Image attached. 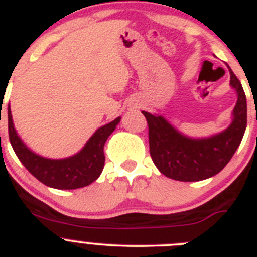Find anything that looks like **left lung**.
I'll list each match as a JSON object with an SVG mask.
<instances>
[{
    "mask_svg": "<svg viewBox=\"0 0 257 257\" xmlns=\"http://www.w3.org/2000/svg\"><path fill=\"white\" fill-rule=\"evenodd\" d=\"M230 84L238 96L233 121L229 128L214 137H184L164 117L142 111L149 124L150 155L164 175L180 182H197L214 177L229 163L243 138L247 124L246 94L232 70Z\"/></svg>",
    "mask_w": 257,
    "mask_h": 257,
    "instance_id": "1",
    "label": "left lung"
}]
</instances>
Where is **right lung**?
Wrapping results in <instances>:
<instances>
[{"mask_svg": "<svg viewBox=\"0 0 257 257\" xmlns=\"http://www.w3.org/2000/svg\"><path fill=\"white\" fill-rule=\"evenodd\" d=\"M9 138L16 156L33 177L46 186L56 189H77L89 186L100 177L105 165L103 146L115 131L120 117L97 129L79 154L61 160H51L38 156L22 142L14 128L9 106Z\"/></svg>", "mask_w": 257, "mask_h": 257, "instance_id": "obj_1", "label": "right lung"}]
</instances>
